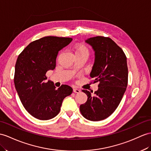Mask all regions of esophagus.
Returning a JSON list of instances; mask_svg holds the SVG:
<instances>
[{"mask_svg":"<svg viewBox=\"0 0 151 151\" xmlns=\"http://www.w3.org/2000/svg\"><path fill=\"white\" fill-rule=\"evenodd\" d=\"M73 91L74 93H79L80 92V90H79V89H76V88H73Z\"/></svg>","mask_w":151,"mask_h":151,"instance_id":"obj_1","label":"esophagus"}]
</instances>
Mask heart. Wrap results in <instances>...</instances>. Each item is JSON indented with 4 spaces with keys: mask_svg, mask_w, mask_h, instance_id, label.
<instances>
[{
    "mask_svg": "<svg viewBox=\"0 0 151 151\" xmlns=\"http://www.w3.org/2000/svg\"><path fill=\"white\" fill-rule=\"evenodd\" d=\"M73 50L74 52L75 56L76 55H83L87 57L89 54V50L88 48L84 45L81 44H76L73 47Z\"/></svg>",
    "mask_w": 151,
    "mask_h": 151,
    "instance_id": "1",
    "label": "heart"
}]
</instances>
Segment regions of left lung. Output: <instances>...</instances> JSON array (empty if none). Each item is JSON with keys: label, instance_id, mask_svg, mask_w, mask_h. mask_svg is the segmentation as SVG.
<instances>
[{"label": "left lung", "instance_id": "8db88e82", "mask_svg": "<svg viewBox=\"0 0 151 151\" xmlns=\"http://www.w3.org/2000/svg\"><path fill=\"white\" fill-rule=\"evenodd\" d=\"M95 51V62L90 73L93 83L99 82L92 96L89 91L87 101L80 106L82 115L91 121L108 118L115 111L126 90L128 81L127 58L124 51L108 37L96 36L85 41Z\"/></svg>", "mask_w": 151, "mask_h": 151}]
</instances>
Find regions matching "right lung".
<instances>
[{
	"label": "right lung",
	"mask_w": 151,
	"mask_h": 151,
	"mask_svg": "<svg viewBox=\"0 0 151 151\" xmlns=\"http://www.w3.org/2000/svg\"><path fill=\"white\" fill-rule=\"evenodd\" d=\"M72 40L45 36L29 43L17 58L14 86L24 107L36 119L54 118L60 113L63 99L72 93L67 84L56 89L53 82L45 81L47 72L56 67L58 52Z\"/></svg>",
	"instance_id": "add662e5"
}]
</instances>
